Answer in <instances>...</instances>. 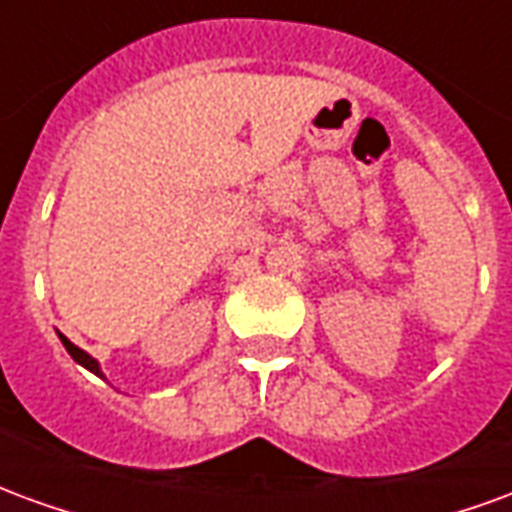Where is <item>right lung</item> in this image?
<instances>
[{
    "label": "right lung",
    "mask_w": 512,
    "mask_h": 512,
    "mask_svg": "<svg viewBox=\"0 0 512 512\" xmlns=\"http://www.w3.org/2000/svg\"><path fill=\"white\" fill-rule=\"evenodd\" d=\"M60 340H62V345H65V351H68V354H71L73 359L79 362V365H84V367H87V370H93L95 376H101V367H98V362H95L93 356L84 354L82 348H76V345H73L71 340H68V337H62V334H60Z\"/></svg>",
    "instance_id": "right-lung-1"
}]
</instances>
